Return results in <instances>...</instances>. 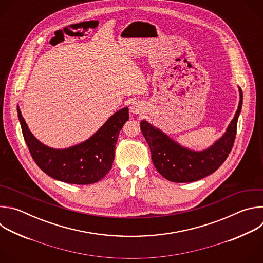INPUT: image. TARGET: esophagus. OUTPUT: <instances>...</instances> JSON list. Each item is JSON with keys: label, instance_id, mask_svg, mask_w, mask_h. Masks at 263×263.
<instances>
[{"label": "esophagus", "instance_id": "obj_1", "mask_svg": "<svg viewBox=\"0 0 263 263\" xmlns=\"http://www.w3.org/2000/svg\"><path fill=\"white\" fill-rule=\"evenodd\" d=\"M130 109H131V112L132 114H135V115H138V114H140V112L142 111V105L140 104V103H138V102H134L132 105H131V107H130Z\"/></svg>", "mask_w": 263, "mask_h": 263}]
</instances>
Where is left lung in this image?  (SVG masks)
I'll list each match as a JSON object with an SVG mask.
<instances>
[{
	"mask_svg": "<svg viewBox=\"0 0 263 263\" xmlns=\"http://www.w3.org/2000/svg\"><path fill=\"white\" fill-rule=\"evenodd\" d=\"M234 119L224 133L212 146L194 152L181 146L167 135L147 122L140 123L142 134L151 149L152 161L159 174L176 183L194 182L214 173L229 156L234 144L237 121L242 106V91Z\"/></svg>",
	"mask_w": 263,
	"mask_h": 263,
	"instance_id": "1",
	"label": "left lung"
}]
</instances>
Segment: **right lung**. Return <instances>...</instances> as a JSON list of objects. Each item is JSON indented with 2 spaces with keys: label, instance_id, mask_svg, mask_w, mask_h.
Instances as JSON below:
<instances>
[{
  "label": "right lung",
  "instance_id": "right-lung-1",
  "mask_svg": "<svg viewBox=\"0 0 263 263\" xmlns=\"http://www.w3.org/2000/svg\"><path fill=\"white\" fill-rule=\"evenodd\" d=\"M17 115L29 152L39 167L56 180L86 185L100 181L111 170L120 131L129 120V109L126 107L116 112L86 141L64 149L49 147L37 140L18 107Z\"/></svg>",
  "mask_w": 263,
  "mask_h": 263
}]
</instances>
